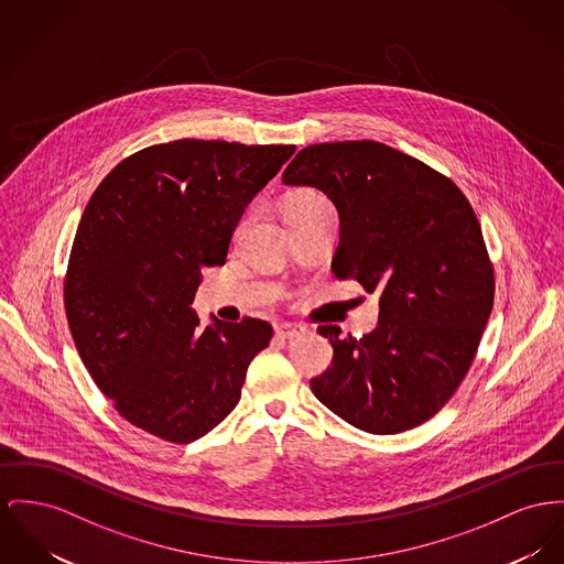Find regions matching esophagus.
<instances>
[{"instance_id":"esophagus-1","label":"esophagus","mask_w":564,"mask_h":564,"mask_svg":"<svg viewBox=\"0 0 564 564\" xmlns=\"http://www.w3.org/2000/svg\"><path fill=\"white\" fill-rule=\"evenodd\" d=\"M305 334V329L303 327H300V325H282V327H278L275 329V336H278V339H295L300 338V336H303Z\"/></svg>"}]
</instances>
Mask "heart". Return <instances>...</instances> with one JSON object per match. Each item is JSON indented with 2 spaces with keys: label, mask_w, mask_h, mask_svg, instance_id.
Returning <instances> with one entry per match:
<instances>
[{
  "label": "heart",
  "mask_w": 564,
  "mask_h": 564,
  "mask_svg": "<svg viewBox=\"0 0 564 564\" xmlns=\"http://www.w3.org/2000/svg\"><path fill=\"white\" fill-rule=\"evenodd\" d=\"M325 207H332V200L323 192L314 188L297 189L286 203V218L305 214V212H314V209H325ZM239 228H237V235H239Z\"/></svg>",
  "instance_id": "b5f03b06"
}]
</instances>
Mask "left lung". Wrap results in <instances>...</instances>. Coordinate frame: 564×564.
<instances>
[{"mask_svg": "<svg viewBox=\"0 0 564 564\" xmlns=\"http://www.w3.org/2000/svg\"><path fill=\"white\" fill-rule=\"evenodd\" d=\"M286 186L323 189L339 214L332 269L378 293V327L334 346L314 395L370 434L413 430L438 413L468 375L494 307V264L481 225L447 175L378 141L301 150Z\"/></svg>", "mask_w": 564, "mask_h": 564, "instance_id": "1", "label": "left lung"}]
</instances>
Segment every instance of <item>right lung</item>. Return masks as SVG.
Segmentation results:
<instances>
[{
    "label": "right lung",
    "instance_id": "1",
    "mask_svg": "<svg viewBox=\"0 0 564 564\" xmlns=\"http://www.w3.org/2000/svg\"><path fill=\"white\" fill-rule=\"evenodd\" d=\"M295 145L182 139L123 158L76 228L64 305L83 366L128 423L186 445L225 421L273 329L259 318L200 329L205 267L226 263L246 205Z\"/></svg>",
    "mask_w": 564,
    "mask_h": 564
}]
</instances>
